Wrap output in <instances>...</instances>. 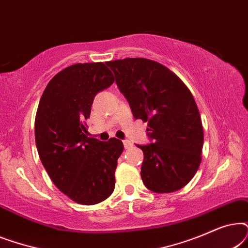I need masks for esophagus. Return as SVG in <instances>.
Listing matches in <instances>:
<instances>
[{
    "label": "esophagus",
    "mask_w": 248,
    "mask_h": 248,
    "mask_svg": "<svg viewBox=\"0 0 248 248\" xmlns=\"http://www.w3.org/2000/svg\"><path fill=\"white\" fill-rule=\"evenodd\" d=\"M123 144H124V148L125 149H130L132 145H133V144H132V142L128 141V140H124L123 141Z\"/></svg>",
    "instance_id": "34e87169"
}]
</instances>
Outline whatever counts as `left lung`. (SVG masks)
<instances>
[{
	"instance_id": "obj_1",
	"label": "left lung",
	"mask_w": 248,
	"mask_h": 248,
	"mask_svg": "<svg viewBox=\"0 0 248 248\" xmlns=\"http://www.w3.org/2000/svg\"><path fill=\"white\" fill-rule=\"evenodd\" d=\"M135 120L148 122L152 143L143 151L141 177L155 193H171L188 184L201 164L203 127L185 83L155 61L124 59L107 63Z\"/></svg>"
}]
</instances>
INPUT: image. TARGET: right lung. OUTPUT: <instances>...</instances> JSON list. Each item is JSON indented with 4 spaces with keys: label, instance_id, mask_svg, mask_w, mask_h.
I'll return each mask as SVG.
<instances>
[{
    "label": "right lung",
    "instance_id": "right-lung-1",
    "mask_svg": "<svg viewBox=\"0 0 248 248\" xmlns=\"http://www.w3.org/2000/svg\"><path fill=\"white\" fill-rule=\"evenodd\" d=\"M114 80L104 63L74 64L49 81L37 109L35 139L42 164L56 187L79 204L103 202L115 188L123 142L88 138L84 123L94 96Z\"/></svg>",
    "mask_w": 248,
    "mask_h": 248
}]
</instances>
